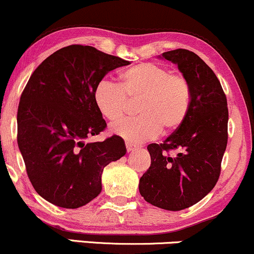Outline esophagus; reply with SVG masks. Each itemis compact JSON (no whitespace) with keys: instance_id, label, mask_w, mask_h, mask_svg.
I'll use <instances>...</instances> for the list:
<instances>
[{"instance_id":"obj_1","label":"esophagus","mask_w":254,"mask_h":254,"mask_svg":"<svg viewBox=\"0 0 254 254\" xmlns=\"http://www.w3.org/2000/svg\"><path fill=\"white\" fill-rule=\"evenodd\" d=\"M126 148H127L128 152H133L136 148V146H134L133 144H130V142H126Z\"/></svg>"}]
</instances>
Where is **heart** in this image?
I'll use <instances>...</instances> for the list:
<instances>
[{"label":"heart","mask_w":254,"mask_h":254,"mask_svg":"<svg viewBox=\"0 0 254 254\" xmlns=\"http://www.w3.org/2000/svg\"><path fill=\"white\" fill-rule=\"evenodd\" d=\"M120 84L108 79L97 83L94 102L98 112L109 121L125 115L128 100H138L139 116L112 125L110 130L128 142L139 144L154 139L160 130L174 132L186 121L191 106V88L183 74L169 68L140 63L119 73Z\"/></svg>","instance_id":"b5f03b06"}]
</instances>
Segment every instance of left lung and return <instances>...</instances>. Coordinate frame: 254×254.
<instances>
[{
  "label": "left lung",
  "mask_w": 254,
  "mask_h": 254,
  "mask_svg": "<svg viewBox=\"0 0 254 254\" xmlns=\"http://www.w3.org/2000/svg\"><path fill=\"white\" fill-rule=\"evenodd\" d=\"M162 57L188 79L191 106L183 125L163 144L147 146L151 166L140 178L139 191L152 205L177 211L201 201L219 180L228 139V108L216 74L196 53L178 49Z\"/></svg>",
  "instance_id": "8db88e82"
}]
</instances>
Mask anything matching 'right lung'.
<instances>
[{
  "label": "right lung",
  "instance_id": "1",
  "mask_svg": "<svg viewBox=\"0 0 254 254\" xmlns=\"http://www.w3.org/2000/svg\"><path fill=\"white\" fill-rule=\"evenodd\" d=\"M130 64L92 46L70 45L32 73L17 109V145L33 188L50 203L74 209L102 190L104 166L126 154L122 138L88 142L107 127L94 90L109 71Z\"/></svg>",
  "mask_w": 254,
  "mask_h": 254
}]
</instances>
